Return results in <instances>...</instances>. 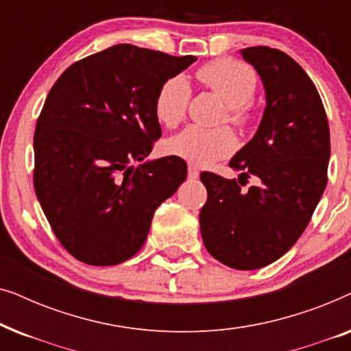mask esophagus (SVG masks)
Segmentation results:
<instances>
[{
    "mask_svg": "<svg viewBox=\"0 0 351 351\" xmlns=\"http://www.w3.org/2000/svg\"><path fill=\"white\" fill-rule=\"evenodd\" d=\"M198 177H199V171L196 169L195 166H189V179L193 180V179H198Z\"/></svg>",
    "mask_w": 351,
    "mask_h": 351,
    "instance_id": "esophagus-1",
    "label": "esophagus"
}]
</instances>
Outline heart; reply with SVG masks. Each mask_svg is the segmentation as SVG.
<instances>
[{"instance_id": "obj_1", "label": "heart", "mask_w": 351, "mask_h": 351, "mask_svg": "<svg viewBox=\"0 0 351 351\" xmlns=\"http://www.w3.org/2000/svg\"><path fill=\"white\" fill-rule=\"evenodd\" d=\"M196 80L206 89L213 90L227 105L228 123L243 126L249 118V104L257 88L256 73L246 64L232 59L210 62L196 71ZM191 89L184 76H172L158 89L155 114L158 121L174 128L184 119L189 108ZM237 142L227 129H206L201 126L185 128L167 138L166 152L193 166H210L213 162L232 155Z\"/></svg>"}]
</instances>
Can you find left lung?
<instances>
[{
    "label": "left lung",
    "instance_id": "8db88e82",
    "mask_svg": "<svg viewBox=\"0 0 351 351\" xmlns=\"http://www.w3.org/2000/svg\"><path fill=\"white\" fill-rule=\"evenodd\" d=\"M261 76L267 107L256 136L230 161L261 179L243 191L237 179L201 172L208 199L199 213L208 252L237 270H257L294 246L328 184L329 123L313 81L280 49H241Z\"/></svg>",
    "mask_w": 351,
    "mask_h": 351
}]
</instances>
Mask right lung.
<instances>
[{
	"instance_id": "add662e5",
	"label": "right lung",
	"mask_w": 351,
	"mask_h": 351,
	"mask_svg": "<svg viewBox=\"0 0 351 351\" xmlns=\"http://www.w3.org/2000/svg\"><path fill=\"white\" fill-rule=\"evenodd\" d=\"M196 57L117 45L70 65L36 121L33 184L62 246L88 265L141 251L155 210L186 179L177 156L145 161L161 137L155 97Z\"/></svg>"
}]
</instances>
